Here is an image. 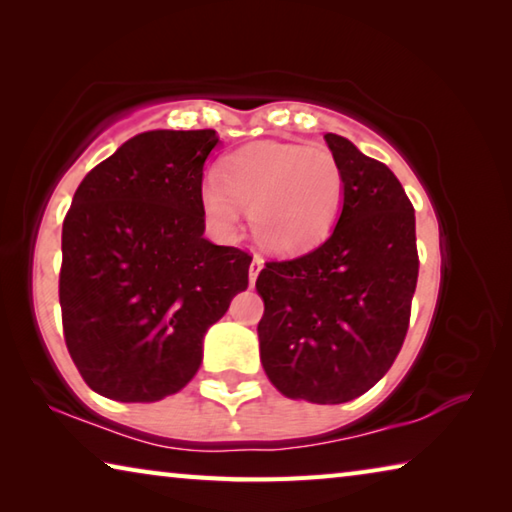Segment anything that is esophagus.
Listing matches in <instances>:
<instances>
[{"mask_svg": "<svg viewBox=\"0 0 512 512\" xmlns=\"http://www.w3.org/2000/svg\"><path fill=\"white\" fill-rule=\"evenodd\" d=\"M264 268V259L262 257H253V262H250V271H248V280H250V287H253L255 284V280H257V275H259V271H262Z\"/></svg>", "mask_w": 512, "mask_h": 512, "instance_id": "obj_1", "label": "esophagus"}]
</instances>
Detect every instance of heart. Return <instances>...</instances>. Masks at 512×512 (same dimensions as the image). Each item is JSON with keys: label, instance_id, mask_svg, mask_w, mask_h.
Instances as JSON below:
<instances>
[{"label": "heart", "instance_id": "b5f03b06", "mask_svg": "<svg viewBox=\"0 0 512 512\" xmlns=\"http://www.w3.org/2000/svg\"><path fill=\"white\" fill-rule=\"evenodd\" d=\"M343 187L341 164L325 146L262 142L225 158L219 180L205 178L201 203L223 232H235L239 210H250L259 244L293 255L332 230Z\"/></svg>", "mask_w": 512, "mask_h": 512}]
</instances>
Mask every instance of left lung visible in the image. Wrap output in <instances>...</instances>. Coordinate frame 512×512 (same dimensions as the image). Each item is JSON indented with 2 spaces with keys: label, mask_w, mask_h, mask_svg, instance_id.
I'll use <instances>...</instances> for the list:
<instances>
[{
  "label": "left lung",
  "mask_w": 512,
  "mask_h": 512,
  "mask_svg": "<svg viewBox=\"0 0 512 512\" xmlns=\"http://www.w3.org/2000/svg\"><path fill=\"white\" fill-rule=\"evenodd\" d=\"M325 142L343 171V207L311 253L268 262L259 359L282 395L343 404L393 366L418 282L415 212L395 173L341 135Z\"/></svg>",
  "instance_id": "1"
}]
</instances>
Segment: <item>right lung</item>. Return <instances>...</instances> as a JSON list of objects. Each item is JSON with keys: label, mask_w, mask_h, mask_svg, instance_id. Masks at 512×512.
Masks as SVG:
<instances>
[{"label": "right lung", "mask_w": 512, "mask_h": 512, "mask_svg": "<svg viewBox=\"0 0 512 512\" xmlns=\"http://www.w3.org/2000/svg\"><path fill=\"white\" fill-rule=\"evenodd\" d=\"M216 131H146L97 164L63 223L60 309L94 393L158 402L201 368L205 332L248 287L253 257L203 237Z\"/></svg>", "instance_id": "obj_1"}]
</instances>
